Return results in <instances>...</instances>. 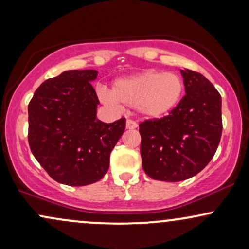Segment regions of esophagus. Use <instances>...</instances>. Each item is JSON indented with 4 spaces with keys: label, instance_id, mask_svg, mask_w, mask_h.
<instances>
[{
    "label": "esophagus",
    "instance_id": "obj_1",
    "mask_svg": "<svg viewBox=\"0 0 249 249\" xmlns=\"http://www.w3.org/2000/svg\"><path fill=\"white\" fill-rule=\"evenodd\" d=\"M137 126H138V124H137V123L134 121H131V119L126 121V128H127V130H134V128H137Z\"/></svg>",
    "mask_w": 249,
    "mask_h": 249
}]
</instances>
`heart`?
<instances>
[{
  "instance_id": "1",
  "label": "heart",
  "mask_w": 249,
  "mask_h": 249,
  "mask_svg": "<svg viewBox=\"0 0 249 249\" xmlns=\"http://www.w3.org/2000/svg\"><path fill=\"white\" fill-rule=\"evenodd\" d=\"M184 93V82L178 75L147 70L115 81L112 91L103 90V102L113 107L121 104L137 107L151 119L167 116L178 107Z\"/></svg>"
}]
</instances>
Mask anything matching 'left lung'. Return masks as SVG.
Segmentation results:
<instances>
[{"instance_id": "left-lung-1", "label": "left lung", "mask_w": 249, "mask_h": 249, "mask_svg": "<svg viewBox=\"0 0 249 249\" xmlns=\"http://www.w3.org/2000/svg\"><path fill=\"white\" fill-rule=\"evenodd\" d=\"M185 92L172 112L139 124L142 168L152 179L181 181L204 170L222 132L221 96L206 77L180 70Z\"/></svg>"}]
</instances>
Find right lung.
Listing matches in <instances>:
<instances>
[{"label":"right lung","mask_w":249,"mask_h":249,"mask_svg":"<svg viewBox=\"0 0 249 249\" xmlns=\"http://www.w3.org/2000/svg\"><path fill=\"white\" fill-rule=\"evenodd\" d=\"M96 70L64 71L39 85L28 105L31 152L56 181L85 186L101 180L110 153L124 133L125 118L97 119L99 104L91 85Z\"/></svg>","instance_id":"1"}]
</instances>
